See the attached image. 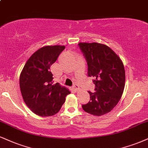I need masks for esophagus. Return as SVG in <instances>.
Returning <instances> with one entry per match:
<instances>
[{"label":"esophagus","mask_w":148,"mask_h":148,"mask_svg":"<svg viewBox=\"0 0 148 148\" xmlns=\"http://www.w3.org/2000/svg\"><path fill=\"white\" fill-rule=\"evenodd\" d=\"M73 88L75 91H77L79 89V85L77 84H74L73 86Z\"/></svg>","instance_id":"1"}]
</instances>
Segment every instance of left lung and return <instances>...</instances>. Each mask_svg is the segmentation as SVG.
<instances>
[{
    "mask_svg": "<svg viewBox=\"0 0 148 148\" xmlns=\"http://www.w3.org/2000/svg\"><path fill=\"white\" fill-rule=\"evenodd\" d=\"M86 60L88 76L93 77L95 92L88 91L90 101L82 105L85 112L101 116L110 112L121 99L125 86V69L119 57L106 45L78 44Z\"/></svg>",
    "mask_w": 148,
    "mask_h": 148,
    "instance_id": "left-lung-1",
    "label": "left lung"
}]
</instances>
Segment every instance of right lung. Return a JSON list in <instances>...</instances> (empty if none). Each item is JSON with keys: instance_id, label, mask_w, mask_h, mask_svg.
Returning a JSON list of instances; mask_svg holds the SVG:
<instances>
[{"instance_id": "1", "label": "right lung", "mask_w": 148, "mask_h": 148, "mask_svg": "<svg viewBox=\"0 0 148 148\" xmlns=\"http://www.w3.org/2000/svg\"><path fill=\"white\" fill-rule=\"evenodd\" d=\"M65 49L55 45L42 47L27 60L20 76L22 96L29 108L37 115H54L65 102L70 91L58 83L53 84L50 67Z\"/></svg>"}]
</instances>
